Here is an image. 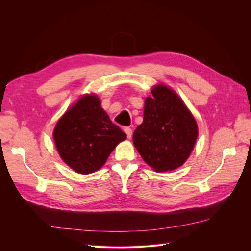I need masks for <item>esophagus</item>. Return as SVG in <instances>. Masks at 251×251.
I'll list each match as a JSON object with an SVG mask.
<instances>
[{"label": "esophagus", "instance_id": "1", "mask_svg": "<svg viewBox=\"0 0 251 251\" xmlns=\"http://www.w3.org/2000/svg\"><path fill=\"white\" fill-rule=\"evenodd\" d=\"M124 131L126 132V136H127V138H131V137H132V128H131V127L126 126V127L124 128Z\"/></svg>", "mask_w": 251, "mask_h": 251}]
</instances>
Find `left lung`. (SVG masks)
Instances as JSON below:
<instances>
[{"label": "left lung", "mask_w": 251, "mask_h": 251, "mask_svg": "<svg viewBox=\"0 0 251 251\" xmlns=\"http://www.w3.org/2000/svg\"><path fill=\"white\" fill-rule=\"evenodd\" d=\"M144 103L143 121L133 135L142 159L157 172L179 168L188 158L198 137V127L173 90L159 85Z\"/></svg>", "instance_id": "obj_1"}]
</instances>
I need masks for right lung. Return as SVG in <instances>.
Listing matches in <instances>:
<instances>
[{
	"label": "right lung",
	"mask_w": 251,
	"mask_h": 251,
	"mask_svg": "<svg viewBox=\"0 0 251 251\" xmlns=\"http://www.w3.org/2000/svg\"><path fill=\"white\" fill-rule=\"evenodd\" d=\"M53 138L63 160L86 175L100 170L126 134L112 123L100 98L86 95L58 120Z\"/></svg>",
	"instance_id": "obj_1"
}]
</instances>
